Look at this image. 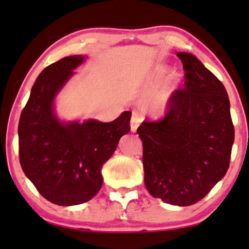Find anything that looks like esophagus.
<instances>
[{
    "label": "esophagus",
    "instance_id": "1",
    "mask_svg": "<svg viewBox=\"0 0 249 249\" xmlns=\"http://www.w3.org/2000/svg\"><path fill=\"white\" fill-rule=\"evenodd\" d=\"M141 122H142V118H141L139 115L133 114V116H132V118H131V123H130L131 132H133V133H134V132L137 131V128L140 125Z\"/></svg>",
    "mask_w": 249,
    "mask_h": 249
}]
</instances>
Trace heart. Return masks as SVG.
<instances>
[{
  "mask_svg": "<svg viewBox=\"0 0 249 249\" xmlns=\"http://www.w3.org/2000/svg\"><path fill=\"white\" fill-rule=\"evenodd\" d=\"M166 73H168V68L164 65H159V67L154 68L147 78V92L153 90L157 85L161 83L165 78ZM180 81L181 75L177 72H174L170 75L164 87L148 97L146 103H144V110L150 117L161 118L168 114L172 96L178 89Z\"/></svg>",
  "mask_w": 249,
  "mask_h": 249,
  "instance_id": "1",
  "label": "heart"
}]
</instances>
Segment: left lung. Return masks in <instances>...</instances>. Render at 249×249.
<instances>
[{
	"instance_id": "obj_1",
	"label": "left lung",
	"mask_w": 249,
	"mask_h": 249,
	"mask_svg": "<svg viewBox=\"0 0 249 249\" xmlns=\"http://www.w3.org/2000/svg\"><path fill=\"white\" fill-rule=\"evenodd\" d=\"M185 88L175 92L162 121L138 127L144 185L154 197L186 207L203 199L224 177L234 141L224 85L190 53H177Z\"/></svg>"
}]
</instances>
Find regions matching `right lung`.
I'll list each match as a JSON object with an SVG mask.
<instances>
[{"instance_id": "obj_1", "label": "right lung", "mask_w": 249, "mask_h": 249, "mask_svg": "<svg viewBox=\"0 0 249 249\" xmlns=\"http://www.w3.org/2000/svg\"><path fill=\"white\" fill-rule=\"evenodd\" d=\"M86 58L68 56L41 72L18 126L25 176L45 199L58 206L87 202L99 193L103 164L130 132V111L109 123L94 118L64 121L56 114V97Z\"/></svg>"}]
</instances>
